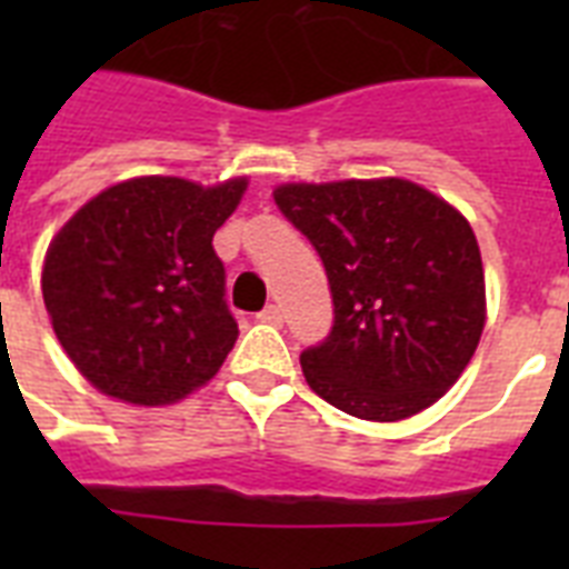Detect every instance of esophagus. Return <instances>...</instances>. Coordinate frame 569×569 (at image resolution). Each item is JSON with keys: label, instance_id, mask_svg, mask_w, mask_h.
<instances>
[{"label": "esophagus", "instance_id": "obj_1", "mask_svg": "<svg viewBox=\"0 0 569 569\" xmlns=\"http://www.w3.org/2000/svg\"><path fill=\"white\" fill-rule=\"evenodd\" d=\"M257 319L262 321V325H274V328H280V325H283V310H280L277 303H268L266 310L257 312Z\"/></svg>", "mask_w": 569, "mask_h": 569}]
</instances>
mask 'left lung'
Masks as SVG:
<instances>
[{"label": "left lung", "mask_w": 569, "mask_h": 569, "mask_svg": "<svg viewBox=\"0 0 569 569\" xmlns=\"http://www.w3.org/2000/svg\"><path fill=\"white\" fill-rule=\"evenodd\" d=\"M280 212L319 250L333 328L301 355L328 405L372 422L431 407L460 378L485 330V268L476 232L416 182H289Z\"/></svg>", "instance_id": "1"}]
</instances>
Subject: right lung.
<instances>
[{
	"instance_id": "1",
	"label": "right lung",
	"mask_w": 569,
	"mask_h": 569,
	"mask_svg": "<svg viewBox=\"0 0 569 569\" xmlns=\"http://www.w3.org/2000/svg\"><path fill=\"white\" fill-rule=\"evenodd\" d=\"M244 189V177L212 189L138 177L58 230L40 277L43 303L67 357L100 392L171 405L221 369L239 325L212 236Z\"/></svg>"
}]
</instances>
